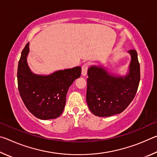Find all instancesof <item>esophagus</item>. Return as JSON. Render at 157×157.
<instances>
[{"label":"esophagus","instance_id":"obj_1","mask_svg":"<svg viewBox=\"0 0 157 157\" xmlns=\"http://www.w3.org/2000/svg\"><path fill=\"white\" fill-rule=\"evenodd\" d=\"M87 70H88V64L87 63H84L82 67V75L85 76L87 73Z\"/></svg>","mask_w":157,"mask_h":157}]
</instances>
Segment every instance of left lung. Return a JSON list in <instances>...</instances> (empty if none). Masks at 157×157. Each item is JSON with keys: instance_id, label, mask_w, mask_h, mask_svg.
Masks as SVG:
<instances>
[{"instance_id": "1", "label": "left lung", "mask_w": 157, "mask_h": 157, "mask_svg": "<svg viewBox=\"0 0 157 157\" xmlns=\"http://www.w3.org/2000/svg\"><path fill=\"white\" fill-rule=\"evenodd\" d=\"M128 53L131 62L124 76L108 72L102 66L89 68L86 102L94 115L109 117L120 113L134 99L140 82V65L136 50Z\"/></svg>"}]
</instances>
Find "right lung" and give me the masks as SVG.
<instances>
[{
	"label": "right lung",
	"mask_w": 157,
	"mask_h": 157,
	"mask_svg": "<svg viewBox=\"0 0 157 157\" xmlns=\"http://www.w3.org/2000/svg\"><path fill=\"white\" fill-rule=\"evenodd\" d=\"M29 50L28 43L21 52L18 65V87L21 99L36 118L41 120L56 118L62 113L68 90L80 77L82 68L76 66L48 75H36L28 64Z\"/></svg>",
	"instance_id": "add662e5"
}]
</instances>
